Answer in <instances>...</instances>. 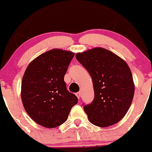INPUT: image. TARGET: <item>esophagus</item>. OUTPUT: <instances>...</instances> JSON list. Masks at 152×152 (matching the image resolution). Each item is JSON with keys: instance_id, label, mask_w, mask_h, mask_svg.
Returning a JSON list of instances; mask_svg holds the SVG:
<instances>
[{"instance_id": "esophagus-1", "label": "esophagus", "mask_w": 152, "mask_h": 152, "mask_svg": "<svg viewBox=\"0 0 152 152\" xmlns=\"http://www.w3.org/2000/svg\"><path fill=\"white\" fill-rule=\"evenodd\" d=\"M76 96H77L78 99H80L81 96H82V93L81 92H78V93H76Z\"/></svg>"}]
</instances>
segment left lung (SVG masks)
Returning a JSON list of instances; mask_svg holds the SVG:
<instances>
[{"instance_id":"obj_1","label":"left lung","mask_w":152,"mask_h":152,"mask_svg":"<svg viewBox=\"0 0 152 152\" xmlns=\"http://www.w3.org/2000/svg\"><path fill=\"white\" fill-rule=\"evenodd\" d=\"M76 58L93 79L94 99L90 104L84 105L90 123L107 127L120 121L129 109L134 93L128 65L102 48L78 53Z\"/></svg>"}]
</instances>
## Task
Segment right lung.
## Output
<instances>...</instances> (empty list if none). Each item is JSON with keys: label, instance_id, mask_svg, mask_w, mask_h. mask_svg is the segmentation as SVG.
<instances>
[{"label": "right lung", "instance_id": "right-lung-1", "mask_svg": "<svg viewBox=\"0 0 152 152\" xmlns=\"http://www.w3.org/2000/svg\"><path fill=\"white\" fill-rule=\"evenodd\" d=\"M74 56L72 52L52 49L27 67L21 85L26 111L37 124L55 128L65 123L78 98L67 90L64 76Z\"/></svg>", "mask_w": 152, "mask_h": 152}]
</instances>
